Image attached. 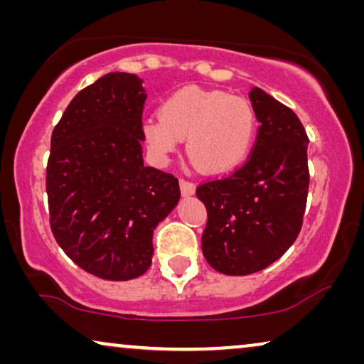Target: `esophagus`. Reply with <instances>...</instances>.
Wrapping results in <instances>:
<instances>
[{
    "mask_svg": "<svg viewBox=\"0 0 364 364\" xmlns=\"http://www.w3.org/2000/svg\"><path fill=\"white\" fill-rule=\"evenodd\" d=\"M181 192L182 196H192L193 192H196V183L187 181V178H181Z\"/></svg>",
    "mask_w": 364,
    "mask_h": 364,
    "instance_id": "34e87169",
    "label": "esophagus"
}]
</instances>
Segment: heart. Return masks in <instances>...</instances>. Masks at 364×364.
<instances>
[{
  "label": "heart",
  "mask_w": 364,
  "mask_h": 364,
  "mask_svg": "<svg viewBox=\"0 0 364 364\" xmlns=\"http://www.w3.org/2000/svg\"><path fill=\"white\" fill-rule=\"evenodd\" d=\"M257 117L245 99L187 86L172 92L146 117L141 137L151 156L166 162L187 139V156L203 173H223L245 161L255 139Z\"/></svg>",
  "instance_id": "obj_1"
}]
</instances>
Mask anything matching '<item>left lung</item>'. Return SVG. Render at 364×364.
Instances as JSON below:
<instances>
[{
    "mask_svg": "<svg viewBox=\"0 0 364 364\" xmlns=\"http://www.w3.org/2000/svg\"><path fill=\"white\" fill-rule=\"evenodd\" d=\"M248 97L260 122L252 154L230 176L196 191L208 217L203 257L225 275L260 272L293 245L310 183L308 136L296 114L260 87Z\"/></svg>",
    "mask_w": 364,
    "mask_h": 364,
    "instance_id": "1",
    "label": "left lung"
}]
</instances>
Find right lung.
<instances>
[{
  "mask_svg": "<svg viewBox=\"0 0 364 364\" xmlns=\"http://www.w3.org/2000/svg\"><path fill=\"white\" fill-rule=\"evenodd\" d=\"M146 97L136 74L109 73L74 96L51 136V232L77 267L104 280L147 272L154 228L181 198L177 177L144 166Z\"/></svg>",
  "mask_w": 364,
  "mask_h": 364,
  "instance_id": "right-lung-1",
  "label": "right lung"
}]
</instances>
